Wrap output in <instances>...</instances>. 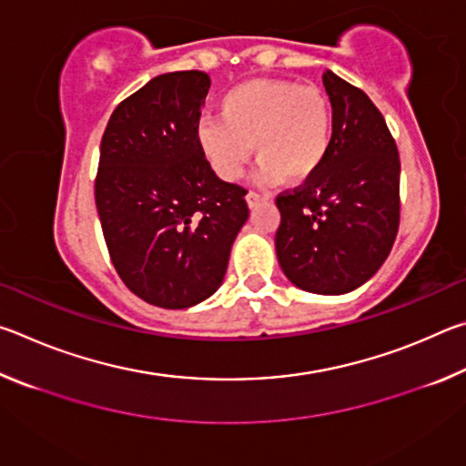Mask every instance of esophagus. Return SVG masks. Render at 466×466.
Here are the masks:
<instances>
[{"mask_svg": "<svg viewBox=\"0 0 466 466\" xmlns=\"http://www.w3.org/2000/svg\"><path fill=\"white\" fill-rule=\"evenodd\" d=\"M265 201H269V195H261V193H255V191H250V193L247 195V203H248L250 209L257 208V205L265 203Z\"/></svg>", "mask_w": 466, "mask_h": 466, "instance_id": "esophagus-1", "label": "esophagus"}]
</instances>
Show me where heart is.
Returning <instances> with one entry per match:
<instances>
[{
	"label": "heart",
	"instance_id": "obj_1",
	"mask_svg": "<svg viewBox=\"0 0 466 466\" xmlns=\"http://www.w3.org/2000/svg\"><path fill=\"white\" fill-rule=\"evenodd\" d=\"M195 141L219 178L234 183L247 170L252 144L261 157L255 180L306 183L325 164L333 141L327 94L289 80H248L219 98V116H203Z\"/></svg>",
	"mask_w": 466,
	"mask_h": 466
}]
</instances>
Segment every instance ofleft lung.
I'll return each mask as SVG.
<instances>
[{"label": "left lung", "mask_w": 466, "mask_h": 466, "mask_svg": "<svg viewBox=\"0 0 466 466\" xmlns=\"http://www.w3.org/2000/svg\"><path fill=\"white\" fill-rule=\"evenodd\" d=\"M333 106V141L322 168L275 203L278 261L296 288L339 296L372 278L399 232L397 144L356 86L322 74Z\"/></svg>", "instance_id": "8db88e82"}]
</instances>
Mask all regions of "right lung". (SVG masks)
<instances>
[{
  "label": "right lung",
  "mask_w": 466,
  "mask_h": 466,
  "mask_svg": "<svg viewBox=\"0 0 466 466\" xmlns=\"http://www.w3.org/2000/svg\"><path fill=\"white\" fill-rule=\"evenodd\" d=\"M203 72L149 80L110 115L94 183L116 273L160 309H191L222 286L248 219L242 187L224 183L195 141L209 90Z\"/></svg>",
  "instance_id": "add662e5"
}]
</instances>
